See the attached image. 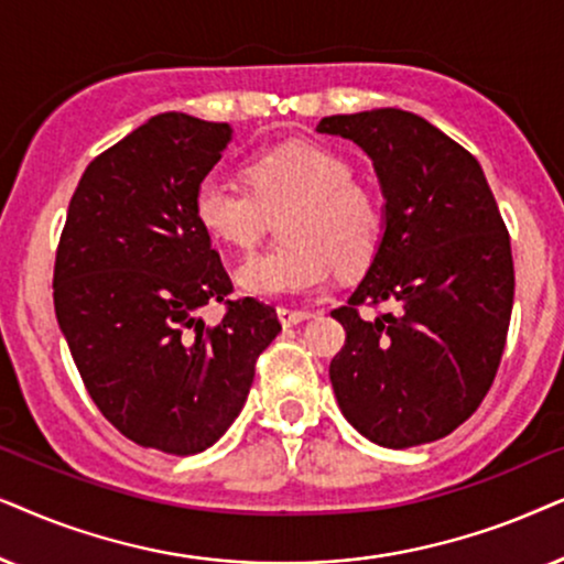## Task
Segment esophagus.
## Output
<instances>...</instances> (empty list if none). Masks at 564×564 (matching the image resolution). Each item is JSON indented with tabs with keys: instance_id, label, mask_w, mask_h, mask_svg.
<instances>
[{
	"instance_id": "esophagus-1",
	"label": "esophagus",
	"mask_w": 564,
	"mask_h": 564,
	"mask_svg": "<svg viewBox=\"0 0 564 564\" xmlns=\"http://www.w3.org/2000/svg\"><path fill=\"white\" fill-rule=\"evenodd\" d=\"M312 312L306 310H289V306H278V319H281L283 327H294L299 322L310 319Z\"/></svg>"
}]
</instances>
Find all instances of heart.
I'll return each instance as SVG.
<instances>
[{
	"label": "heart",
	"instance_id": "obj_1",
	"mask_svg": "<svg viewBox=\"0 0 564 564\" xmlns=\"http://www.w3.org/2000/svg\"><path fill=\"white\" fill-rule=\"evenodd\" d=\"M250 184L206 172L193 193L200 227L224 245L247 250L258 242L270 212L283 216L289 242L247 258L237 281L247 294L281 299L314 294L337 268L356 273L373 260L384 235V208L356 180L348 156L322 144H286L250 162Z\"/></svg>",
	"mask_w": 564,
	"mask_h": 564
}]
</instances>
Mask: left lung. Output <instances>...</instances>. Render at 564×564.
Wrapping results in <instances>:
<instances>
[{
  "mask_svg": "<svg viewBox=\"0 0 564 564\" xmlns=\"http://www.w3.org/2000/svg\"><path fill=\"white\" fill-rule=\"evenodd\" d=\"M319 133L371 156L384 235L348 304L333 312L345 345L329 364L337 404L387 448L456 431L490 392L513 310L510 237L479 162L415 112L329 116ZM394 305L364 321L358 305Z\"/></svg>",
  "mask_w": 564,
  "mask_h": 564,
  "instance_id": "left-lung-1",
  "label": "left lung"
}]
</instances>
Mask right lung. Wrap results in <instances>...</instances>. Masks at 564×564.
<instances>
[{"label": "right lung", "instance_id": "right-lung-1", "mask_svg": "<svg viewBox=\"0 0 564 564\" xmlns=\"http://www.w3.org/2000/svg\"><path fill=\"white\" fill-rule=\"evenodd\" d=\"M229 123L162 112L95 156L58 239V327L97 410L126 438L191 456L227 433L254 360L281 333L273 306L229 302L231 281L193 212ZM221 301L206 326L197 310Z\"/></svg>", "mask_w": 564, "mask_h": 564}]
</instances>
